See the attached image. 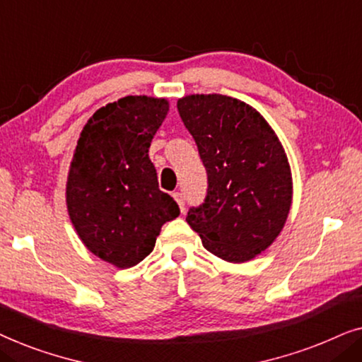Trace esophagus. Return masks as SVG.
<instances>
[{"label":"esophagus","instance_id":"esophagus-1","mask_svg":"<svg viewBox=\"0 0 362 362\" xmlns=\"http://www.w3.org/2000/svg\"><path fill=\"white\" fill-rule=\"evenodd\" d=\"M173 197H175V199H176L181 212H185V196H182V192H175V194H173Z\"/></svg>","mask_w":362,"mask_h":362}]
</instances>
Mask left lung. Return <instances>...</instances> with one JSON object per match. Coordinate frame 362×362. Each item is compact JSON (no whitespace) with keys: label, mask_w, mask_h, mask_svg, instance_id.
<instances>
[{"label":"left lung","mask_w":362,"mask_h":362,"mask_svg":"<svg viewBox=\"0 0 362 362\" xmlns=\"http://www.w3.org/2000/svg\"><path fill=\"white\" fill-rule=\"evenodd\" d=\"M177 112L207 173V194L186 221L211 254L252 260L284 229L291 206V171L265 118L237 98L186 95Z\"/></svg>","instance_id":"8db88e82"}]
</instances>
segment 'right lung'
<instances>
[{
  "label": "right lung",
  "mask_w": 362,
  "mask_h": 362,
  "mask_svg": "<svg viewBox=\"0 0 362 362\" xmlns=\"http://www.w3.org/2000/svg\"><path fill=\"white\" fill-rule=\"evenodd\" d=\"M168 110L166 98L146 95L107 103L86 123L74 151L69 216L83 245L118 269L150 255L161 226L180 216L148 156Z\"/></svg>",
  "instance_id": "1"
}]
</instances>
